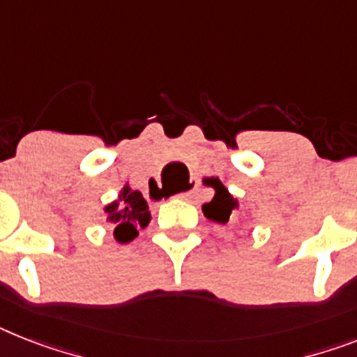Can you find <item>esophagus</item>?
I'll list each match as a JSON object with an SVG mask.
<instances>
[{
    "label": "esophagus",
    "mask_w": 357,
    "mask_h": 357,
    "mask_svg": "<svg viewBox=\"0 0 357 357\" xmlns=\"http://www.w3.org/2000/svg\"><path fill=\"white\" fill-rule=\"evenodd\" d=\"M197 185H199V182L191 178V181L188 182V188H185V190H182L181 193H178V195H176V197H181V199H185V197H190L191 193H193V191L197 190Z\"/></svg>",
    "instance_id": "esophagus-1"
}]
</instances>
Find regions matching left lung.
I'll return each instance as SVG.
<instances>
[{
    "instance_id": "1",
    "label": "left lung",
    "mask_w": 357,
    "mask_h": 357,
    "mask_svg": "<svg viewBox=\"0 0 357 357\" xmlns=\"http://www.w3.org/2000/svg\"><path fill=\"white\" fill-rule=\"evenodd\" d=\"M206 185H211L215 190V195L210 202H206L202 206V211H204L206 219L213 220L217 225H226L229 220V215L231 211L237 208V199L229 195V191L226 190L225 184L219 181V178H204Z\"/></svg>"
}]
</instances>
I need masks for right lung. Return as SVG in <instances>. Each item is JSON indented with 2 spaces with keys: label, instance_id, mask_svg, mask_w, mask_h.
<instances>
[{
  "label": "right lung",
  "instance_id": "1",
  "mask_svg": "<svg viewBox=\"0 0 357 357\" xmlns=\"http://www.w3.org/2000/svg\"><path fill=\"white\" fill-rule=\"evenodd\" d=\"M107 220L114 225V238L119 243H131L138 235V228H146L151 220L149 206L142 193L123 185L119 199L104 208Z\"/></svg>",
  "mask_w": 357,
  "mask_h": 357
}]
</instances>
